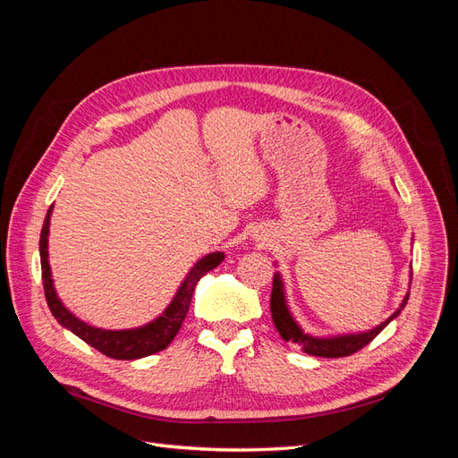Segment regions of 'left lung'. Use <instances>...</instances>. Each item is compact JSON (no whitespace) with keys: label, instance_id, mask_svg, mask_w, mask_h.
<instances>
[{"label":"left lung","instance_id":"left-lung-1","mask_svg":"<svg viewBox=\"0 0 458 458\" xmlns=\"http://www.w3.org/2000/svg\"><path fill=\"white\" fill-rule=\"evenodd\" d=\"M407 300H409V294L403 298L399 310L390 318H387V321H384L382 325H378L377 328H372L369 332H359V335H345V336H335V338H317V336L306 335V332L298 327L293 315H290L286 300H284L283 279L279 273H275L273 275V290H271V317H273L275 328L279 330L283 340L300 345L301 352H306L308 355L345 357V355H352L361 348H365L369 342L377 338L380 332L387 327V323H390L392 318H395L401 313V310L407 306Z\"/></svg>","mask_w":458,"mask_h":458}]
</instances>
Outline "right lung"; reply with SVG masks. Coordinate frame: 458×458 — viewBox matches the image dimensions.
Masks as SVG:
<instances>
[{"label": "right lung", "mask_w": 458, "mask_h": 458, "mask_svg": "<svg viewBox=\"0 0 458 458\" xmlns=\"http://www.w3.org/2000/svg\"><path fill=\"white\" fill-rule=\"evenodd\" d=\"M53 206H49L47 216L44 219V227H41L39 234V258H41V279H44V293L47 306L53 313V317L57 321L68 328L78 338L89 344L91 348L97 352H101L106 357L113 359H140L147 357L157 352H162L164 348H168L170 342L175 338V335L182 328V323L185 321V315L191 306V298L192 293H195V286L200 281V276L206 275L208 271H212L217 267L221 261H224L225 254L224 252H212L204 256L200 261H197V266L192 267L187 275V279L183 284L179 286L177 294L174 301L168 306L157 321H152L145 327L140 328H131V330H103V328H95L86 325L84 321H80L78 317H74L71 311H68L61 300L57 298V293H55L53 279H51V269H49V261H47V234H49V217H51Z\"/></svg>", "instance_id": "1"}]
</instances>
